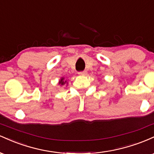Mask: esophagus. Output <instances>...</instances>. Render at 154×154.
I'll return each mask as SVG.
<instances>
[{"label": "esophagus", "instance_id": "obj_1", "mask_svg": "<svg viewBox=\"0 0 154 154\" xmlns=\"http://www.w3.org/2000/svg\"><path fill=\"white\" fill-rule=\"evenodd\" d=\"M79 75H82V76H85L86 75V74H87V72L86 71H82V72H78Z\"/></svg>", "mask_w": 154, "mask_h": 154}]
</instances>
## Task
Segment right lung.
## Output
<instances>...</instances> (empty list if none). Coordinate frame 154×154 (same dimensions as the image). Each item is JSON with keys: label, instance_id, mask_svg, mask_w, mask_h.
<instances>
[{"label": "right lung", "instance_id": "add662e5", "mask_svg": "<svg viewBox=\"0 0 154 154\" xmlns=\"http://www.w3.org/2000/svg\"><path fill=\"white\" fill-rule=\"evenodd\" d=\"M66 83L67 84L66 81L64 80V77H61V79H60L59 82V84L61 85H61H64L66 84Z\"/></svg>", "mask_w": 154, "mask_h": 154}]
</instances>
